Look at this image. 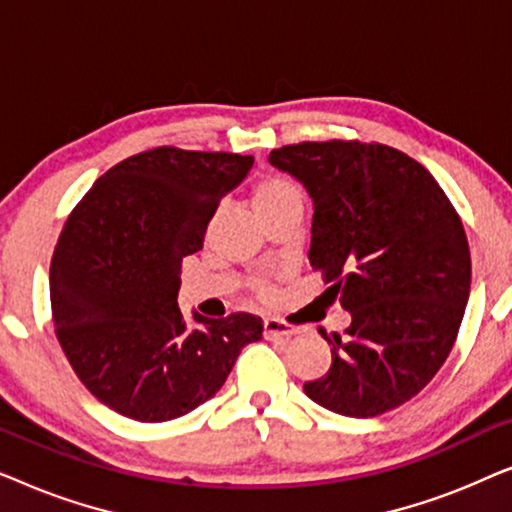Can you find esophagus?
<instances>
[{
	"label": "esophagus",
	"instance_id": "esophagus-1",
	"mask_svg": "<svg viewBox=\"0 0 512 512\" xmlns=\"http://www.w3.org/2000/svg\"><path fill=\"white\" fill-rule=\"evenodd\" d=\"M263 326H265V335H268L270 340L272 338H291V335L300 333L296 326H289L286 321H279V319H265Z\"/></svg>",
	"mask_w": 512,
	"mask_h": 512
}]
</instances>
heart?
<instances>
[{"label": "heart", "mask_w": 512, "mask_h": 512, "mask_svg": "<svg viewBox=\"0 0 512 512\" xmlns=\"http://www.w3.org/2000/svg\"><path fill=\"white\" fill-rule=\"evenodd\" d=\"M289 202H303V195H300V191L291 184V181L277 179V177L261 181V184L254 188V195H251V205H254L256 214L279 205H289ZM258 291H261L263 296L268 293L265 286H261Z\"/></svg>", "instance_id": "obj_1"}]
</instances>
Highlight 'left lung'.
Returning <instances> with one entry per match:
<instances>
[{"mask_svg":"<svg viewBox=\"0 0 512 512\" xmlns=\"http://www.w3.org/2000/svg\"><path fill=\"white\" fill-rule=\"evenodd\" d=\"M312 200V268L352 314L326 333L331 370L305 382L321 408L375 417L417 396L443 366L471 293L464 226L417 160L382 144L305 142L270 151Z\"/></svg>","mask_w":512,"mask_h":512,"instance_id":"1","label":"left lung"}]
</instances>
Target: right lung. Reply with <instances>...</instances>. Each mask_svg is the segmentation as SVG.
<instances>
[{
	"label": "right lung",
	"instance_id": "right-lung-1",
	"mask_svg": "<svg viewBox=\"0 0 512 512\" xmlns=\"http://www.w3.org/2000/svg\"><path fill=\"white\" fill-rule=\"evenodd\" d=\"M254 156L144 151L95 181L62 228L51 261L60 347L97 401L135 422H170L209 401L237 356L263 338L254 314L188 324L181 261L202 249L219 202Z\"/></svg>",
	"mask_w": 512,
	"mask_h": 512
}]
</instances>
